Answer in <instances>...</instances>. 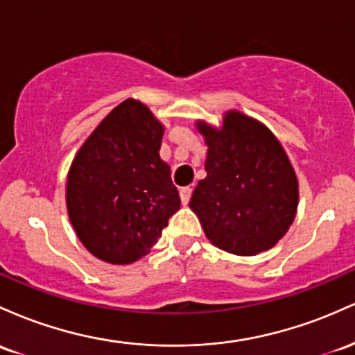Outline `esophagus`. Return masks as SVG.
Segmentation results:
<instances>
[{
  "mask_svg": "<svg viewBox=\"0 0 355 355\" xmlns=\"http://www.w3.org/2000/svg\"><path fill=\"white\" fill-rule=\"evenodd\" d=\"M191 193H193V189H191V188H181V191H179V196H181V201H182V205H184V206L189 202Z\"/></svg>",
  "mask_w": 355,
  "mask_h": 355,
  "instance_id": "34e87169",
  "label": "esophagus"
}]
</instances>
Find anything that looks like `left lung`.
I'll list each match as a JSON object with an SVG mask.
<instances>
[{
    "label": "left lung",
    "instance_id": "8db88e82",
    "mask_svg": "<svg viewBox=\"0 0 355 355\" xmlns=\"http://www.w3.org/2000/svg\"><path fill=\"white\" fill-rule=\"evenodd\" d=\"M196 127L208 156L189 208L206 238L240 257L273 248L298 206V181L284 147L268 127L236 110L226 112L221 129L202 121Z\"/></svg>",
    "mask_w": 355,
    "mask_h": 355
}]
</instances>
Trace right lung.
Masks as SVG:
<instances>
[{
	"label": "right lung",
	"instance_id": "1",
	"mask_svg": "<svg viewBox=\"0 0 355 355\" xmlns=\"http://www.w3.org/2000/svg\"><path fill=\"white\" fill-rule=\"evenodd\" d=\"M162 134L164 127L144 103L127 98L71 162L69 218L98 260L127 265L144 257L181 206L171 167L159 157Z\"/></svg>",
	"mask_w": 355,
	"mask_h": 355
}]
</instances>
